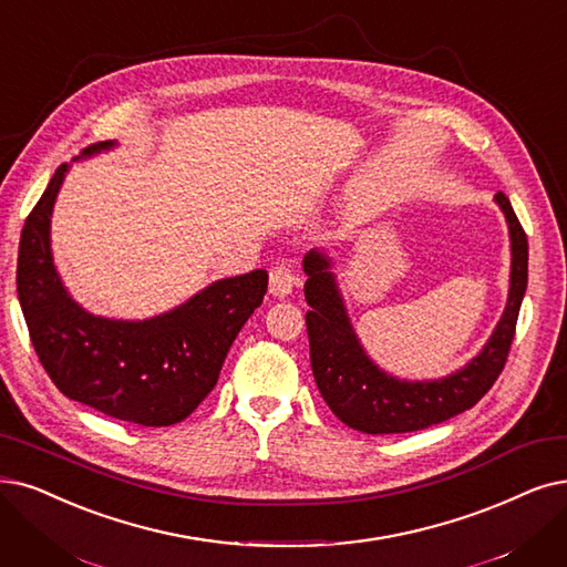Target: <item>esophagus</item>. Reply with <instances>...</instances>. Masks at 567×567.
I'll list each match as a JSON object with an SVG mask.
<instances>
[{"label": "esophagus", "mask_w": 567, "mask_h": 567, "mask_svg": "<svg viewBox=\"0 0 567 567\" xmlns=\"http://www.w3.org/2000/svg\"><path fill=\"white\" fill-rule=\"evenodd\" d=\"M296 275H292V267L286 262H277L269 269V292L275 298H286L288 292L296 286Z\"/></svg>", "instance_id": "obj_1"}]
</instances>
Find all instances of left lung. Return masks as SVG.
<instances>
[{"mask_svg":"<svg viewBox=\"0 0 567 567\" xmlns=\"http://www.w3.org/2000/svg\"><path fill=\"white\" fill-rule=\"evenodd\" d=\"M512 237V284L501 323L484 351L467 368L442 381H400L381 372L358 344L347 319L328 258L311 251L305 258V298L311 372L332 414L368 435L414 433L458 416L477 404L505 370L516 334L520 300L528 284V239L505 193L495 195Z\"/></svg>","mask_w":567,"mask_h":567,"instance_id":"1","label":"left lung"}]
</instances>
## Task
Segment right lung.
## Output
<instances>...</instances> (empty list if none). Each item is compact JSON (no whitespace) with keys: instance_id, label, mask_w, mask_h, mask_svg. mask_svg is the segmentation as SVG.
Instances as JSON below:
<instances>
[{"instance_id":"obj_1","label":"right lung","mask_w":567,"mask_h":567,"mask_svg":"<svg viewBox=\"0 0 567 567\" xmlns=\"http://www.w3.org/2000/svg\"><path fill=\"white\" fill-rule=\"evenodd\" d=\"M64 172L55 169L18 246V300L39 362L60 393L111 419L146 427L184 421L214 391L235 337L262 305L267 271L216 281L151 321L90 316L66 296L51 258V212Z\"/></svg>"}]
</instances>
